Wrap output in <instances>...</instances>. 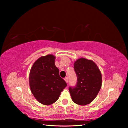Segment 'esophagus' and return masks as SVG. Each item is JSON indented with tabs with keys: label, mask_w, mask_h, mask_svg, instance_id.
<instances>
[{
	"label": "esophagus",
	"mask_w": 128,
	"mask_h": 128,
	"mask_svg": "<svg viewBox=\"0 0 128 128\" xmlns=\"http://www.w3.org/2000/svg\"><path fill=\"white\" fill-rule=\"evenodd\" d=\"M64 80H65V81H66V83H68V77H66V78H64Z\"/></svg>",
	"instance_id": "esophagus-1"
}]
</instances>
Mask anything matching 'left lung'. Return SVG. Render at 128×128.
Returning <instances> with one entry per match:
<instances>
[{"mask_svg":"<svg viewBox=\"0 0 128 128\" xmlns=\"http://www.w3.org/2000/svg\"><path fill=\"white\" fill-rule=\"evenodd\" d=\"M77 82L74 88H69L72 100L77 104H88L96 98L100 90L102 78L96 64L91 60L82 58L74 63Z\"/></svg>","mask_w":128,"mask_h":128,"instance_id":"obj_1","label":"left lung"}]
</instances>
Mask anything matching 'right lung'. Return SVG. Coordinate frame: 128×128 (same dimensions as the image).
Masks as SVG:
<instances>
[{
  "instance_id": "obj_1",
  "label": "right lung",
  "mask_w": 128,
  "mask_h": 128,
  "mask_svg": "<svg viewBox=\"0 0 128 128\" xmlns=\"http://www.w3.org/2000/svg\"><path fill=\"white\" fill-rule=\"evenodd\" d=\"M55 58L52 54L41 56L30 71V90L36 100L44 105L55 103L67 85L60 77L59 69L55 65Z\"/></svg>"
}]
</instances>
